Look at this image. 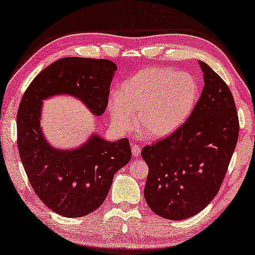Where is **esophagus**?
<instances>
[{"instance_id":"esophagus-1","label":"esophagus","mask_w":255,"mask_h":255,"mask_svg":"<svg viewBox=\"0 0 255 255\" xmlns=\"http://www.w3.org/2000/svg\"><path fill=\"white\" fill-rule=\"evenodd\" d=\"M140 152H141V150H140V147H138V145L133 144L131 147V153L133 156H136V158H138V156L140 155Z\"/></svg>"}]
</instances>
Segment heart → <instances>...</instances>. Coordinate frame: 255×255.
I'll return each mask as SVG.
<instances>
[{
    "label": "heart",
    "instance_id": "1",
    "mask_svg": "<svg viewBox=\"0 0 255 255\" xmlns=\"http://www.w3.org/2000/svg\"><path fill=\"white\" fill-rule=\"evenodd\" d=\"M199 96L200 85L194 75L171 68H145L125 81L119 93L110 96L107 111L119 132L131 130L136 121L144 137L160 140L184 126L196 108Z\"/></svg>",
    "mask_w": 255,
    "mask_h": 255
}]
</instances>
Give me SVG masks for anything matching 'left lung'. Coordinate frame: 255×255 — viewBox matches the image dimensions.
Returning <instances> with one entry per match:
<instances>
[{
    "mask_svg": "<svg viewBox=\"0 0 255 255\" xmlns=\"http://www.w3.org/2000/svg\"><path fill=\"white\" fill-rule=\"evenodd\" d=\"M198 63L205 85L192 116L172 136L141 151L149 167L145 202L170 220L193 217L214 199L239 134L229 88L207 63Z\"/></svg>",
    "mask_w": 255,
    "mask_h": 255,
    "instance_id": "left-lung-1",
    "label": "left lung"
}]
</instances>
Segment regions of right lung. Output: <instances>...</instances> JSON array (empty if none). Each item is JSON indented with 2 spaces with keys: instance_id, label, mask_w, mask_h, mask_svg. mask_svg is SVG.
<instances>
[{
  "instance_id": "right-lung-1",
  "label": "right lung",
  "mask_w": 255,
  "mask_h": 255,
  "mask_svg": "<svg viewBox=\"0 0 255 255\" xmlns=\"http://www.w3.org/2000/svg\"><path fill=\"white\" fill-rule=\"evenodd\" d=\"M117 66L106 59H59L32 80L17 113V145L30 185L48 208L64 217H83L104 202L115 173L131 159L129 141H107L97 132L77 148L59 149L40 125L44 101L58 95L79 100L101 116Z\"/></svg>"
}]
</instances>
